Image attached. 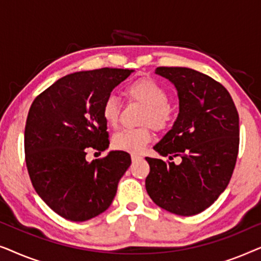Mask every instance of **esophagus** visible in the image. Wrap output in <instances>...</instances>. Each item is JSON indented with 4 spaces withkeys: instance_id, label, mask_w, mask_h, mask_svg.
<instances>
[{
    "instance_id": "1",
    "label": "esophagus",
    "mask_w": 261,
    "mask_h": 261,
    "mask_svg": "<svg viewBox=\"0 0 261 261\" xmlns=\"http://www.w3.org/2000/svg\"><path fill=\"white\" fill-rule=\"evenodd\" d=\"M130 158H132V160H133V162H137V160H141L142 156L140 154H137V153H132Z\"/></svg>"
}]
</instances>
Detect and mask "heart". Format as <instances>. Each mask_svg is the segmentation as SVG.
Returning a JSON list of instances; mask_svg holds the SVG:
<instances>
[{
    "mask_svg": "<svg viewBox=\"0 0 261 261\" xmlns=\"http://www.w3.org/2000/svg\"><path fill=\"white\" fill-rule=\"evenodd\" d=\"M126 96L132 101H138L146 106L140 122L146 126L134 129H121L113 137L114 147L121 151L141 152L152 140L151 126L158 130L167 128L173 120V109L170 106L169 94L163 85L151 78H140L132 82L126 88ZM121 105L115 95H109L102 106V116L109 127H115L119 122Z\"/></svg>",
    "mask_w": 261,
    "mask_h": 261,
    "instance_id": "1",
    "label": "heart"
}]
</instances>
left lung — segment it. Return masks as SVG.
I'll return each instance as SVG.
<instances>
[{
  "label": "left lung",
  "mask_w": 261,
  "mask_h": 261,
  "mask_svg": "<svg viewBox=\"0 0 261 261\" xmlns=\"http://www.w3.org/2000/svg\"><path fill=\"white\" fill-rule=\"evenodd\" d=\"M177 89L179 114L156 144L163 156L180 164L146 158V190L160 208L192 216L209 208L226 190L239 153V114L222 84L188 67L155 69Z\"/></svg>",
  "instance_id": "8db88e82"
}]
</instances>
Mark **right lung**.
I'll return each instance as SVG.
<instances>
[{"instance_id":"right-lung-1","label":"right lung","mask_w":261,"mask_h":261,"mask_svg":"<svg viewBox=\"0 0 261 261\" xmlns=\"http://www.w3.org/2000/svg\"><path fill=\"white\" fill-rule=\"evenodd\" d=\"M132 72L103 67L70 73L32 103L24 127L28 174L42 201L64 219L83 222L106 212L130 165L124 151L91 163L85 156L109 147L103 102Z\"/></svg>"}]
</instances>
